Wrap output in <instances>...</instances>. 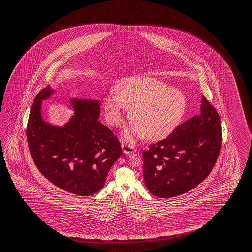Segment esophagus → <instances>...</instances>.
Wrapping results in <instances>:
<instances>
[{
  "label": "esophagus",
  "mask_w": 252,
  "mask_h": 252,
  "mask_svg": "<svg viewBox=\"0 0 252 252\" xmlns=\"http://www.w3.org/2000/svg\"><path fill=\"white\" fill-rule=\"evenodd\" d=\"M122 150L125 154H130L135 152V149L130 143H122Z\"/></svg>",
  "instance_id": "esophagus-1"
}]
</instances>
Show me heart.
Here are the masks:
<instances>
[{"label":"heart","mask_w":252,"mask_h":252,"mask_svg":"<svg viewBox=\"0 0 252 252\" xmlns=\"http://www.w3.org/2000/svg\"><path fill=\"white\" fill-rule=\"evenodd\" d=\"M105 116L111 126L123 121V109H128L133 124L126 136H143L158 141L168 136L177 127L186 110V96L160 81L134 76L120 82L115 88L114 97L103 102Z\"/></svg>","instance_id":"obj_1"}]
</instances>
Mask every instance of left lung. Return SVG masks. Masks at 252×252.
<instances>
[{"mask_svg": "<svg viewBox=\"0 0 252 252\" xmlns=\"http://www.w3.org/2000/svg\"><path fill=\"white\" fill-rule=\"evenodd\" d=\"M221 147L220 117L203 96L199 114L142 153L148 190L159 198H172L192 190L212 171Z\"/></svg>", "mask_w": 252, "mask_h": 252, "instance_id": "1", "label": "left lung"}]
</instances>
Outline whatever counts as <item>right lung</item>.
Instances as JSON below:
<instances>
[{"mask_svg": "<svg viewBox=\"0 0 252 252\" xmlns=\"http://www.w3.org/2000/svg\"><path fill=\"white\" fill-rule=\"evenodd\" d=\"M53 92L50 86L40 91L30 110L27 138L31 157L40 173L62 190L94 194L122 154L119 138L98 120L100 102L94 100H73L76 113L63 127L43 122L42 100Z\"/></svg>", "mask_w": 252, "mask_h": 252, "instance_id": "add662e5", "label": "right lung"}]
</instances>
